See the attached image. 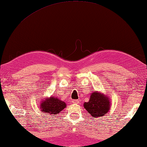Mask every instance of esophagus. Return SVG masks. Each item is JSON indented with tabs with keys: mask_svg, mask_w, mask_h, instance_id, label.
Returning <instances> with one entry per match:
<instances>
[{
	"mask_svg": "<svg viewBox=\"0 0 147 147\" xmlns=\"http://www.w3.org/2000/svg\"><path fill=\"white\" fill-rule=\"evenodd\" d=\"M73 102L74 104H78L79 102H80V100H74L73 101Z\"/></svg>",
	"mask_w": 147,
	"mask_h": 147,
	"instance_id": "esophagus-1",
	"label": "esophagus"
}]
</instances>
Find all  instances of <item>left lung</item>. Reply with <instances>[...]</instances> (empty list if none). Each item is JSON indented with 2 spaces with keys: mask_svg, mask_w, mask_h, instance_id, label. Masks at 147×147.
I'll return each instance as SVG.
<instances>
[{
  "mask_svg": "<svg viewBox=\"0 0 147 147\" xmlns=\"http://www.w3.org/2000/svg\"><path fill=\"white\" fill-rule=\"evenodd\" d=\"M109 97L94 91L91 93L89 102L84 104V107L94 118L104 115L110 109Z\"/></svg>",
  "mask_w": 147,
  "mask_h": 147,
  "instance_id": "1",
  "label": "left lung"
}]
</instances>
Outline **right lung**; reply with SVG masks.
<instances>
[{"instance_id": "obj_1", "label": "right lung", "mask_w": 147, "mask_h": 147, "mask_svg": "<svg viewBox=\"0 0 147 147\" xmlns=\"http://www.w3.org/2000/svg\"><path fill=\"white\" fill-rule=\"evenodd\" d=\"M66 107L65 102L59 100L58 97L52 96L47 98L42 102L40 106L41 111L50 114H58V113Z\"/></svg>"}]
</instances>
